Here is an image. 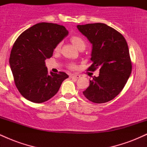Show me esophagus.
Masks as SVG:
<instances>
[{
    "instance_id": "esophagus-1",
    "label": "esophagus",
    "mask_w": 147,
    "mask_h": 147,
    "mask_svg": "<svg viewBox=\"0 0 147 147\" xmlns=\"http://www.w3.org/2000/svg\"><path fill=\"white\" fill-rule=\"evenodd\" d=\"M71 78H75V79H78L80 77V75H77V74H71L70 76Z\"/></svg>"
}]
</instances>
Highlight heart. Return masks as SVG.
<instances>
[{"instance_id": "obj_1", "label": "heart", "mask_w": 147, "mask_h": 147, "mask_svg": "<svg viewBox=\"0 0 147 147\" xmlns=\"http://www.w3.org/2000/svg\"><path fill=\"white\" fill-rule=\"evenodd\" d=\"M70 39H71V41L72 43H73V44L75 45L78 49L80 48L81 47H83V46L86 47V42H85V41H84V38H82V37H81L80 36H77V35H75V36H72ZM61 45H62V42H59L55 48V51H57V52L59 51V50L61 49ZM69 68L74 69L76 68V65H75V64L71 63L69 65Z\"/></svg>"}]
</instances>
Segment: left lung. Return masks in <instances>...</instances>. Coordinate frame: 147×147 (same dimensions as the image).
<instances>
[{"instance_id":"obj_1","label":"left lung","mask_w":147,"mask_h":147,"mask_svg":"<svg viewBox=\"0 0 147 147\" xmlns=\"http://www.w3.org/2000/svg\"><path fill=\"white\" fill-rule=\"evenodd\" d=\"M77 27L92 45V64L88 70L93 72L99 68V76L90 80L84 95L96 104L109 102L124 88L132 70L126 39L122 34L104 23Z\"/></svg>"}]
</instances>
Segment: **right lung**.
I'll return each mask as SVG.
<instances>
[{
    "label": "right lung",
    "mask_w": 147,
    "mask_h": 147,
    "mask_svg": "<svg viewBox=\"0 0 147 147\" xmlns=\"http://www.w3.org/2000/svg\"><path fill=\"white\" fill-rule=\"evenodd\" d=\"M68 34L63 25L40 23L28 28L13 45L9 65L15 85L23 97L34 103L48 101L58 92L68 77L63 72L48 74L45 61L54 49Z\"/></svg>",
    "instance_id": "right-lung-1"
}]
</instances>
